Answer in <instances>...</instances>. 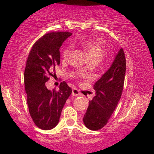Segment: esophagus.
I'll return each mask as SVG.
<instances>
[{
  "label": "esophagus",
  "instance_id": "obj_1",
  "mask_svg": "<svg viewBox=\"0 0 154 154\" xmlns=\"http://www.w3.org/2000/svg\"><path fill=\"white\" fill-rule=\"evenodd\" d=\"M72 95L74 96H81V93H79V91L77 90V89L74 88L72 89Z\"/></svg>",
  "mask_w": 154,
  "mask_h": 154
}]
</instances>
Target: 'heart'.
Segmentation results:
<instances>
[{
    "mask_svg": "<svg viewBox=\"0 0 154 154\" xmlns=\"http://www.w3.org/2000/svg\"><path fill=\"white\" fill-rule=\"evenodd\" d=\"M82 45L85 50V51L87 52V53L88 54L90 59L96 58V59L100 60L105 54V50H104V47L94 40L85 41L82 43ZM71 50H72V49L70 47H66L63 52V58H65V59L67 58L69 55H70Z\"/></svg>",
    "mask_w": 154,
    "mask_h": 154,
    "instance_id": "heart-1",
    "label": "heart"
}]
</instances>
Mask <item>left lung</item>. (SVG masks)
<instances>
[{
    "mask_svg": "<svg viewBox=\"0 0 154 154\" xmlns=\"http://www.w3.org/2000/svg\"><path fill=\"white\" fill-rule=\"evenodd\" d=\"M126 59L124 50H119L108 70L94 85L95 96L89 102L83 118L85 126L98 131L107 125L121 99L124 88Z\"/></svg>",
    "mask_w": 154,
    "mask_h": 154,
    "instance_id": "left-lung-1",
    "label": "left lung"
}]
</instances>
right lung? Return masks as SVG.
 <instances>
[{
	"mask_svg": "<svg viewBox=\"0 0 154 154\" xmlns=\"http://www.w3.org/2000/svg\"><path fill=\"white\" fill-rule=\"evenodd\" d=\"M71 35L69 32L47 33L35 43L28 55L24 71L27 104L33 122L42 130H51L58 125L72 93L65 82H61L58 90H50L45 85L60 64V47Z\"/></svg>",
	"mask_w": 154,
	"mask_h": 154,
	"instance_id": "right-lung-1",
	"label": "right lung"
}]
</instances>
